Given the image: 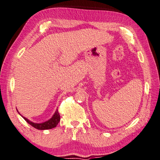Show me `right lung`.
Wrapping results in <instances>:
<instances>
[{
  "label": "right lung",
  "mask_w": 160,
  "mask_h": 160,
  "mask_svg": "<svg viewBox=\"0 0 160 160\" xmlns=\"http://www.w3.org/2000/svg\"><path fill=\"white\" fill-rule=\"evenodd\" d=\"M22 118L25 119V121H27V123H28L30 125H31L32 127H33L34 128L37 129H40V130H44V129H50L54 128L57 126V124L59 123V121L61 120V116L58 113V110L55 111V112L53 115L52 118L50 119H49L48 121H45V122L43 123H33L32 121H29L28 119L25 118V117L22 116Z\"/></svg>",
  "instance_id": "obj_1"
}]
</instances>
